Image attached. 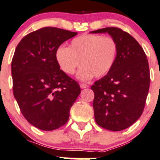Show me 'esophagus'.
Here are the masks:
<instances>
[{"mask_svg": "<svg viewBox=\"0 0 160 160\" xmlns=\"http://www.w3.org/2000/svg\"><path fill=\"white\" fill-rule=\"evenodd\" d=\"M80 87H81V88H88V85H86V84L81 83V84H80Z\"/></svg>", "mask_w": 160, "mask_h": 160, "instance_id": "34e87169", "label": "esophagus"}]
</instances>
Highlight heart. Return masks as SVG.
<instances>
[{"mask_svg": "<svg viewBox=\"0 0 160 160\" xmlns=\"http://www.w3.org/2000/svg\"><path fill=\"white\" fill-rule=\"evenodd\" d=\"M118 53V44L110 36L84 34L71 41L69 47L57 49L55 58L60 68L66 75H73L81 64L78 72L82 81L93 76L102 78L111 71Z\"/></svg>", "mask_w": 160, "mask_h": 160, "instance_id": "heart-1", "label": "heart"}]
</instances>
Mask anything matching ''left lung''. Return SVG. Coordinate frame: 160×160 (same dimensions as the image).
I'll return each instance as SVG.
<instances>
[{"instance_id": "8db88e82", "label": "left lung", "mask_w": 160, "mask_h": 160, "mask_svg": "<svg viewBox=\"0 0 160 160\" xmlns=\"http://www.w3.org/2000/svg\"><path fill=\"white\" fill-rule=\"evenodd\" d=\"M91 32H107L118 44L111 71L91 87L95 120L107 130L122 131L132 125L145 108L150 85L147 57L137 40L121 28L107 27Z\"/></svg>"}]
</instances>
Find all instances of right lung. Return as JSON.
I'll list each match as a JSON object with an SVG mask.
<instances>
[{
  "mask_svg": "<svg viewBox=\"0 0 160 160\" xmlns=\"http://www.w3.org/2000/svg\"><path fill=\"white\" fill-rule=\"evenodd\" d=\"M77 32L43 27L28 33L15 49L12 61L13 93L28 123L52 131L68 122L81 92L78 82L60 69L56 50Z\"/></svg>",
  "mask_w": 160,
  "mask_h": 160,
  "instance_id": "1",
  "label": "right lung"
}]
</instances>
